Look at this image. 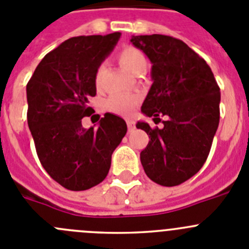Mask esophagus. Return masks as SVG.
<instances>
[{
    "label": "esophagus",
    "mask_w": 249,
    "mask_h": 249,
    "mask_svg": "<svg viewBox=\"0 0 249 249\" xmlns=\"http://www.w3.org/2000/svg\"><path fill=\"white\" fill-rule=\"evenodd\" d=\"M126 122H127V127H128L129 132H132L134 128H136V123H134L132 120H127Z\"/></svg>",
    "instance_id": "esophagus-1"
}]
</instances>
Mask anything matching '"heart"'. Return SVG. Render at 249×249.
Instances as JSON below:
<instances>
[{"label":"heart","mask_w":249,"mask_h":249,"mask_svg":"<svg viewBox=\"0 0 249 249\" xmlns=\"http://www.w3.org/2000/svg\"><path fill=\"white\" fill-rule=\"evenodd\" d=\"M117 59L122 67H124L128 71L133 72V74L145 68V58L143 53L140 49H137L132 45H124L117 53ZM104 74L105 67L101 64L95 70V85L97 88H101ZM138 102H140V97L136 96V95L116 93L107 100L106 106L111 112L121 116H129L133 113Z\"/></svg>","instance_id":"1"}]
</instances>
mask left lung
I'll list each match as a JSON object with an SVG mask.
<instances>
[{"label":"left lung","mask_w":249,"mask_h":249,"mask_svg":"<svg viewBox=\"0 0 249 249\" xmlns=\"http://www.w3.org/2000/svg\"><path fill=\"white\" fill-rule=\"evenodd\" d=\"M132 44L149 58L152 88L142 112L163 128L138 122L149 134L141 152L145 174L163 186L186 181L202 168L220 122V88L211 68L188 44L163 34L133 36Z\"/></svg>","instance_id":"obj_1"}]
</instances>
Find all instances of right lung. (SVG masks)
I'll use <instances>...</instances> for the list:
<instances>
[{
  "instance_id": "right-lung-1",
  "label": "right lung",
  "mask_w": 249,
  "mask_h": 249,
  "mask_svg": "<svg viewBox=\"0 0 249 249\" xmlns=\"http://www.w3.org/2000/svg\"><path fill=\"white\" fill-rule=\"evenodd\" d=\"M121 33L80 36L61 43L42 59L27 84V120L45 172L68 190L96 186L107 177L111 156L127 132L124 120L105 113L99 127L81 120L95 111V70Z\"/></svg>"
}]
</instances>
